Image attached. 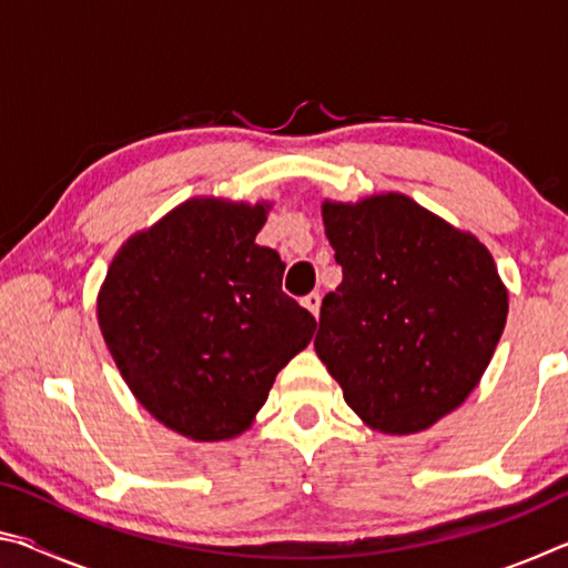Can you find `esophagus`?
<instances>
[{
    "label": "esophagus",
    "instance_id": "esophagus-1",
    "mask_svg": "<svg viewBox=\"0 0 568 568\" xmlns=\"http://www.w3.org/2000/svg\"><path fill=\"white\" fill-rule=\"evenodd\" d=\"M301 303L315 315V318H318V313H321V293H307Z\"/></svg>",
    "mask_w": 568,
    "mask_h": 568
}]
</instances>
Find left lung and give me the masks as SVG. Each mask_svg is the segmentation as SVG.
Segmentation results:
<instances>
[{
	"label": "left lung",
	"instance_id": "1",
	"mask_svg": "<svg viewBox=\"0 0 568 568\" xmlns=\"http://www.w3.org/2000/svg\"><path fill=\"white\" fill-rule=\"evenodd\" d=\"M343 283L323 297L315 353L373 430L410 436L478 386L508 291L494 255L400 192L321 205Z\"/></svg>",
	"mask_w": 568,
	"mask_h": 568
}]
</instances>
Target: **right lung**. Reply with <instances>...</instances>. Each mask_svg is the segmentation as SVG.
<instances>
[{
    "mask_svg": "<svg viewBox=\"0 0 568 568\" xmlns=\"http://www.w3.org/2000/svg\"><path fill=\"white\" fill-rule=\"evenodd\" d=\"M271 205L190 197L124 240L100 285L98 323L122 381L200 444L245 434L315 333L283 293L281 255L255 243Z\"/></svg>",
    "mask_w": 568,
    "mask_h": 568,
    "instance_id": "1",
    "label": "right lung"
}]
</instances>
